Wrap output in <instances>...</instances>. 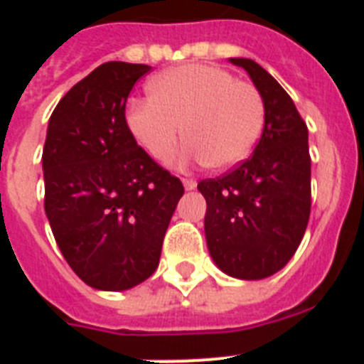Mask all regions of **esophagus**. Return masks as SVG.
Returning a JSON list of instances; mask_svg holds the SVG:
<instances>
[{
    "mask_svg": "<svg viewBox=\"0 0 364 364\" xmlns=\"http://www.w3.org/2000/svg\"><path fill=\"white\" fill-rule=\"evenodd\" d=\"M184 182V188L188 189V191H191V189L197 188V180H193V178H184L182 180Z\"/></svg>",
    "mask_w": 364,
    "mask_h": 364,
    "instance_id": "esophagus-1",
    "label": "esophagus"
}]
</instances>
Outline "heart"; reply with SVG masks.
I'll return each mask as SVG.
<instances>
[{"label": "heart", "instance_id": "1", "mask_svg": "<svg viewBox=\"0 0 364 364\" xmlns=\"http://www.w3.org/2000/svg\"><path fill=\"white\" fill-rule=\"evenodd\" d=\"M149 98L134 100L125 120L151 156L167 160L176 142L188 138L180 160L230 169L252 154L264 127V100L253 83L235 80L210 63H188L156 74Z\"/></svg>", "mask_w": 364, "mask_h": 364}]
</instances>
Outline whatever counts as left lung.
<instances>
[{"instance_id": "left-lung-1", "label": "left lung", "mask_w": 364, "mask_h": 364, "mask_svg": "<svg viewBox=\"0 0 364 364\" xmlns=\"http://www.w3.org/2000/svg\"><path fill=\"white\" fill-rule=\"evenodd\" d=\"M264 100V129L253 154L233 171L198 182L208 202L205 242L222 272L266 279L288 264L306 231L311 208L308 127L294 100L268 70L230 58Z\"/></svg>"}]
</instances>
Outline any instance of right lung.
<instances>
[{
	"label": "right lung",
	"instance_id": "obj_1",
	"mask_svg": "<svg viewBox=\"0 0 364 364\" xmlns=\"http://www.w3.org/2000/svg\"><path fill=\"white\" fill-rule=\"evenodd\" d=\"M149 70L102 63L60 100L47 127L45 213L73 272L96 290H129L153 275L184 195L125 122L127 96Z\"/></svg>",
	"mask_w": 364,
	"mask_h": 364
}]
</instances>
